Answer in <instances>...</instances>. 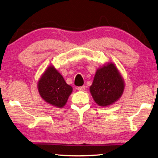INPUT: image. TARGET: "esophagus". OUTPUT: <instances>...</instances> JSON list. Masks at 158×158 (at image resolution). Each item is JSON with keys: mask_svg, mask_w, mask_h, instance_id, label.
<instances>
[{"mask_svg": "<svg viewBox=\"0 0 158 158\" xmlns=\"http://www.w3.org/2000/svg\"><path fill=\"white\" fill-rule=\"evenodd\" d=\"M77 89H78L79 90H81V91H84V90H85V87L84 86V85H82V86H79V87H78L77 88Z\"/></svg>", "mask_w": 158, "mask_h": 158, "instance_id": "obj_1", "label": "esophagus"}]
</instances>
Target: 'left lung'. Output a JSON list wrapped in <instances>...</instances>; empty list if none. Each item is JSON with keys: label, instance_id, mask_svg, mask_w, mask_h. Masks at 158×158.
<instances>
[{"label": "left lung", "instance_id": "left-lung-1", "mask_svg": "<svg viewBox=\"0 0 158 158\" xmlns=\"http://www.w3.org/2000/svg\"><path fill=\"white\" fill-rule=\"evenodd\" d=\"M124 89V81L113 64L97 70L90 88L94 102L101 106H107L115 102L121 97Z\"/></svg>", "mask_w": 158, "mask_h": 158}]
</instances>
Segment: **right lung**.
Listing matches in <instances>:
<instances>
[{
  "label": "right lung",
  "mask_w": 158,
  "mask_h": 158,
  "mask_svg": "<svg viewBox=\"0 0 158 158\" xmlns=\"http://www.w3.org/2000/svg\"><path fill=\"white\" fill-rule=\"evenodd\" d=\"M40 95L45 102L58 108L66 104L73 88L64 81L61 74L49 67L40 79L38 84Z\"/></svg>",
  "instance_id": "right-lung-1"
}]
</instances>
